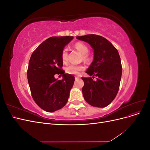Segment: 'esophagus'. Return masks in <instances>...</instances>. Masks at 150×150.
Listing matches in <instances>:
<instances>
[{
  "label": "esophagus",
  "instance_id": "34e87169",
  "mask_svg": "<svg viewBox=\"0 0 150 150\" xmlns=\"http://www.w3.org/2000/svg\"><path fill=\"white\" fill-rule=\"evenodd\" d=\"M79 78H80V77H79V76H76V77H75V79H79Z\"/></svg>",
  "mask_w": 150,
  "mask_h": 150
}]
</instances>
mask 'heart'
Returning a JSON list of instances; mask_svg holds the SVG:
<instances>
[{
    "label": "heart",
    "mask_w": 150,
    "mask_h": 150,
    "mask_svg": "<svg viewBox=\"0 0 150 150\" xmlns=\"http://www.w3.org/2000/svg\"><path fill=\"white\" fill-rule=\"evenodd\" d=\"M74 48L78 50L83 54L82 57L83 61L86 62H89L91 61V57L88 54L89 48L83 42H77L74 44ZM61 60L63 63H66L67 61V51L66 49L62 50L61 53ZM84 69V66L83 65H74L71 64L66 68V71L67 74L72 75H78L81 71Z\"/></svg>",
    "instance_id": "1"
}]
</instances>
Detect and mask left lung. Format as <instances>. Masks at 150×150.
Masks as SVG:
<instances>
[{"mask_svg":"<svg viewBox=\"0 0 150 150\" xmlns=\"http://www.w3.org/2000/svg\"><path fill=\"white\" fill-rule=\"evenodd\" d=\"M76 39L88 42L94 50L93 61L86 72L97 78L94 81L92 78L82 77L84 98L93 106L106 107L115 98L120 88L122 66L118 51L100 35L89 34L78 36Z\"/></svg>","mask_w":150,"mask_h":150,"instance_id":"left-lung-1","label":"left lung"}]
</instances>
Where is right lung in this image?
<instances>
[{"label": "right lung", "instance_id": "right-lung-1", "mask_svg": "<svg viewBox=\"0 0 150 150\" xmlns=\"http://www.w3.org/2000/svg\"><path fill=\"white\" fill-rule=\"evenodd\" d=\"M72 39V36L50 38L39 45L30 58L28 79L32 96L47 112L60 110L69 97L75 79L61 68V53ZM56 74L62 75L63 79H56Z\"/></svg>", "mask_w": 150, "mask_h": 150}]
</instances>
